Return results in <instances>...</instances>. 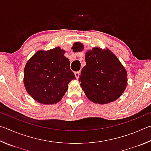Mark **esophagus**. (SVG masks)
Returning a JSON list of instances; mask_svg holds the SVG:
<instances>
[{"label":"esophagus","instance_id":"1","mask_svg":"<svg viewBox=\"0 0 151 151\" xmlns=\"http://www.w3.org/2000/svg\"><path fill=\"white\" fill-rule=\"evenodd\" d=\"M75 75L76 78L78 79L79 77V75H80V71H76V72L75 73Z\"/></svg>","mask_w":151,"mask_h":151}]
</instances>
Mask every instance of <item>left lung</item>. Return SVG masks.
Listing matches in <instances>:
<instances>
[{"label": "left lung", "instance_id": "obj_1", "mask_svg": "<svg viewBox=\"0 0 151 151\" xmlns=\"http://www.w3.org/2000/svg\"><path fill=\"white\" fill-rule=\"evenodd\" d=\"M83 48L76 42L72 49L76 52ZM85 60L78 81L89 100L106 104L119 99L126 88L127 73L116 56L108 49L93 48L86 53Z\"/></svg>", "mask_w": 151, "mask_h": 151}]
</instances>
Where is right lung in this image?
Masks as SVG:
<instances>
[{"instance_id":"obj_1","label":"right lung","mask_w":151,"mask_h":151,"mask_svg":"<svg viewBox=\"0 0 151 151\" xmlns=\"http://www.w3.org/2000/svg\"><path fill=\"white\" fill-rule=\"evenodd\" d=\"M59 47L39 50L24 67V84L27 93L40 103H57L67 91L70 81L76 79L70 69V61Z\"/></svg>"}]
</instances>
